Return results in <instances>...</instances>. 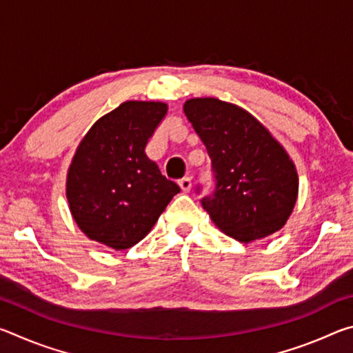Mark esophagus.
I'll return each mask as SVG.
<instances>
[{"instance_id":"obj_1","label":"esophagus","mask_w":353,"mask_h":353,"mask_svg":"<svg viewBox=\"0 0 353 353\" xmlns=\"http://www.w3.org/2000/svg\"><path fill=\"white\" fill-rule=\"evenodd\" d=\"M179 187H181L183 193H188V191L191 190V179L190 177L181 179V181H179Z\"/></svg>"}]
</instances>
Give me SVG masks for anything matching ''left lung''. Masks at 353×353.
Returning <instances> with one entry per match:
<instances>
[{
  "label": "left lung",
  "instance_id": "left-lung-1",
  "mask_svg": "<svg viewBox=\"0 0 353 353\" xmlns=\"http://www.w3.org/2000/svg\"><path fill=\"white\" fill-rule=\"evenodd\" d=\"M183 112L212 160L214 188L201 204L213 223L240 243L282 229L299 188L285 149L259 119L235 104L194 98L185 103Z\"/></svg>",
  "mask_w": 353,
  "mask_h": 353
}]
</instances>
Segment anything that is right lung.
<instances>
[{
	"label": "right lung",
	"instance_id": "add662e5",
	"mask_svg": "<svg viewBox=\"0 0 353 353\" xmlns=\"http://www.w3.org/2000/svg\"><path fill=\"white\" fill-rule=\"evenodd\" d=\"M166 112L163 103L128 101L99 118L77 146L67 199L90 240L117 250L132 248L181 191L145 154Z\"/></svg>",
	"mask_w": 353,
	"mask_h": 353
}]
</instances>
